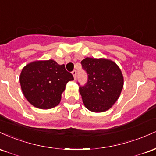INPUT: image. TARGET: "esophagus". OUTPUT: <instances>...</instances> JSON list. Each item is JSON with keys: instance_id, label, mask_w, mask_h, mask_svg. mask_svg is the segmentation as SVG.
I'll list each match as a JSON object with an SVG mask.
<instances>
[{"instance_id": "34e87169", "label": "esophagus", "mask_w": 156, "mask_h": 156, "mask_svg": "<svg viewBox=\"0 0 156 156\" xmlns=\"http://www.w3.org/2000/svg\"><path fill=\"white\" fill-rule=\"evenodd\" d=\"M72 74H73V77H74V79L76 80V74H77V73H76V70H73V72H72Z\"/></svg>"}]
</instances>
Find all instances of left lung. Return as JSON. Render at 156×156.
Segmentation results:
<instances>
[{
    "instance_id": "obj_1",
    "label": "left lung",
    "mask_w": 156,
    "mask_h": 156,
    "mask_svg": "<svg viewBox=\"0 0 156 156\" xmlns=\"http://www.w3.org/2000/svg\"><path fill=\"white\" fill-rule=\"evenodd\" d=\"M88 75L87 83L79 87L84 105L93 112H103L112 108L123 88L121 69L106 58H84L80 62Z\"/></svg>"
}]
</instances>
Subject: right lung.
<instances>
[{
  "label": "right lung",
  "mask_w": 156,
  "mask_h": 156,
  "mask_svg": "<svg viewBox=\"0 0 156 156\" xmlns=\"http://www.w3.org/2000/svg\"><path fill=\"white\" fill-rule=\"evenodd\" d=\"M74 80L64 64L55 61H36L25 66L20 83L27 101L36 108L50 109L60 103L66 84Z\"/></svg>",
  "instance_id": "obj_1"
}]
</instances>
